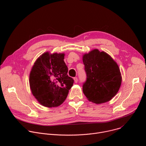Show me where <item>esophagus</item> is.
Returning <instances> with one entry per match:
<instances>
[{"instance_id":"esophagus-1","label":"esophagus","mask_w":146,"mask_h":146,"mask_svg":"<svg viewBox=\"0 0 146 146\" xmlns=\"http://www.w3.org/2000/svg\"><path fill=\"white\" fill-rule=\"evenodd\" d=\"M74 82L75 83H77V82H78V78H77V77H74Z\"/></svg>"}]
</instances>
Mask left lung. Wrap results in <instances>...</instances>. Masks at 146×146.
I'll use <instances>...</instances> for the list:
<instances>
[{
  "label": "left lung",
  "instance_id": "8db88e82",
  "mask_svg": "<svg viewBox=\"0 0 146 146\" xmlns=\"http://www.w3.org/2000/svg\"><path fill=\"white\" fill-rule=\"evenodd\" d=\"M86 80L82 91L89 101L106 102L117 93L121 76L116 62L106 52L97 49L83 56Z\"/></svg>",
  "mask_w": 146,
  "mask_h": 146
}]
</instances>
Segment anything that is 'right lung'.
<instances>
[{
	"instance_id": "add662e5",
	"label": "right lung",
	"mask_w": 146,
	"mask_h": 146,
	"mask_svg": "<svg viewBox=\"0 0 146 146\" xmlns=\"http://www.w3.org/2000/svg\"><path fill=\"white\" fill-rule=\"evenodd\" d=\"M64 54L45 52L31 69L29 82L33 95L43 106L56 107L63 103L74 84L67 75Z\"/></svg>"
}]
</instances>
